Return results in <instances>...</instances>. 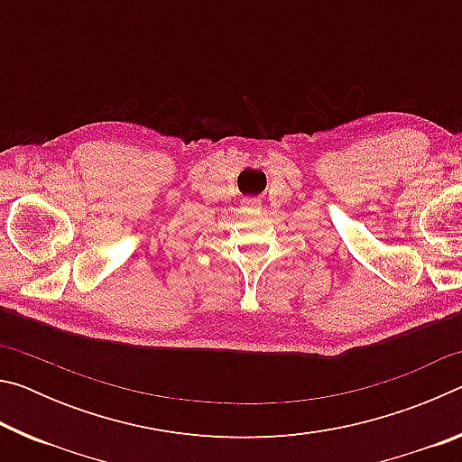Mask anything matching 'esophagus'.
Segmentation results:
<instances>
[{
    "label": "esophagus",
    "mask_w": 462,
    "mask_h": 462,
    "mask_svg": "<svg viewBox=\"0 0 462 462\" xmlns=\"http://www.w3.org/2000/svg\"><path fill=\"white\" fill-rule=\"evenodd\" d=\"M242 208H245V209H259L261 203H259V199H245V201H242Z\"/></svg>",
    "instance_id": "esophagus-1"
}]
</instances>
